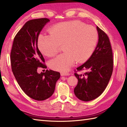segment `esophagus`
Here are the masks:
<instances>
[{
    "label": "esophagus",
    "instance_id": "obj_1",
    "mask_svg": "<svg viewBox=\"0 0 127 127\" xmlns=\"http://www.w3.org/2000/svg\"><path fill=\"white\" fill-rule=\"evenodd\" d=\"M61 76H69L70 75V73L69 72H61Z\"/></svg>",
    "mask_w": 127,
    "mask_h": 127
}]
</instances>
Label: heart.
<instances>
[{
	"mask_svg": "<svg viewBox=\"0 0 127 127\" xmlns=\"http://www.w3.org/2000/svg\"><path fill=\"white\" fill-rule=\"evenodd\" d=\"M50 34L39 35L37 46L43 55L52 57L63 46L64 52L48 63L51 69L63 72L68 71L76 61L80 63L90 58L98 40L95 27L78 21L57 24L50 29Z\"/></svg>",
	"mask_w": 127,
	"mask_h": 127,
	"instance_id": "1",
	"label": "heart"
}]
</instances>
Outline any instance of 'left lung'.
Masks as SVG:
<instances>
[{
    "mask_svg": "<svg viewBox=\"0 0 127 127\" xmlns=\"http://www.w3.org/2000/svg\"><path fill=\"white\" fill-rule=\"evenodd\" d=\"M99 40L94 52L88 60L75 70L78 79L74 93L78 99L84 101L98 98L107 87L112 74L114 62L111 45L107 35L98 27ZM86 69L83 74L77 71Z\"/></svg>",
    "mask_w": 127,
    "mask_h": 127,
    "instance_id": "left-lung-1",
    "label": "left lung"
}]
</instances>
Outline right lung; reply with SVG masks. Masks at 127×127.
<instances>
[{
	"label": "right lung",
	"mask_w": 127,
	"mask_h": 127,
	"mask_svg": "<svg viewBox=\"0 0 127 127\" xmlns=\"http://www.w3.org/2000/svg\"><path fill=\"white\" fill-rule=\"evenodd\" d=\"M49 21L46 18L27 21L15 36L10 53L12 71L19 86L30 98L39 101L52 95L61 76L59 72L51 70L37 72L38 68H47L37 47V39Z\"/></svg>",
	"instance_id": "obj_1"
}]
</instances>
